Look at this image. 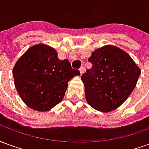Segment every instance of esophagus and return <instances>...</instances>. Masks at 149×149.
Listing matches in <instances>:
<instances>
[{
	"mask_svg": "<svg viewBox=\"0 0 149 149\" xmlns=\"http://www.w3.org/2000/svg\"><path fill=\"white\" fill-rule=\"evenodd\" d=\"M84 72H85V68H84V66H81V68H80V72H81V74H83Z\"/></svg>",
	"mask_w": 149,
	"mask_h": 149,
	"instance_id": "34e87169",
	"label": "esophagus"
}]
</instances>
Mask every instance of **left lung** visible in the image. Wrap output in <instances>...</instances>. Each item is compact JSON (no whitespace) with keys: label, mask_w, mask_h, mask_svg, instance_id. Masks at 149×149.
Wrapping results in <instances>:
<instances>
[{"label":"left lung","mask_w":149,"mask_h":149,"mask_svg":"<svg viewBox=\"0 0 149 149\" xmlns=\"http://www.w3.org/2000/svg\"><path fill=\"white\" fill-rule=\"evenodd\" d=\"M88 61L93 67L81 76L88 104L102 112L116 109L132 93L141 68L128 52L112 45L95 49Z\"/></svg>","instance_id":"obj_1"}]
</instances>
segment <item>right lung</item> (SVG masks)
<instances>
[{"label": "right lung", "instance_id": "right-lung-1", "mask_svg": "<svg viewBox=\"0 0 149 149\" xmlns=\"http://www.w3.org/2000/svg\"><path fill=\"white\" fill-rule=\"evenodd\" d=\"M80 75L67 59L59 60L55 49L45 44L30 47L13 69L15 87L21 100L39 112L49 111L58 104L65 97L68 81Z\"/></svg>", "mask_w": 149, "mask_h": 149}]
</instances>
